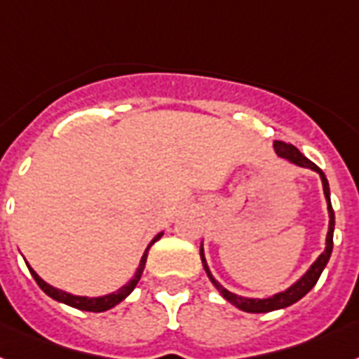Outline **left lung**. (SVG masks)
I'll return each instance as SVG.
<instances>
[{
	"instance_id": "1",
	"label": "left lung",
	"mask_w": 359,
	"mask_h": 359,
	"mask_svg": "<svg viewBox=\"0 0 359 359\" xmlns=\"http://www.w3.org/2000/svg\"><path fill=\"white\" fill-rule=\"evenodd\" d=\"M275 152L279 154L280 158L288 159L290 163L293 165H297V167H304V168H312L313 172H318L321 176V183H323V191H325V198H327L328 203V216H330V222H328V233H327V245H325V251L318 257V260L313 262L310 268H308L306 273L297 280V283H293L290 288H286L284 292L275 293L271 297L268 299H250V297H240L236 293L229 292L222 286L218 280L212 277L211 269L207 266L205 260V253H203V245H200V257H201V264H203V269H205L207 277L211 279V283L215 284V288L222 293V297L229 301L233 306L240 308V310H244V312L250 313H266V312H273V310H280V308L292 306L293 303H297L299 299H303L310 290L316 286V283L321 277L323 269L325 266L328 264V259H330V255H332V248H334V226H336V216H334V209L332 203H330V187H328V180L325 176L321 168L312 163L308 158H304L303 154L299 152L297 148L293 147V144L284 143V141H275L273 143Z\"/></svg>"
}]
</instances>
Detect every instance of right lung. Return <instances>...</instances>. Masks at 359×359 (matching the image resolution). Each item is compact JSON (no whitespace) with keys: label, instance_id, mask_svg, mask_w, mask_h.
Segmentation results:
<instances>
[{"label":"right lung","instance_id":"1","mask_svg":"<svg viewBox=\"0 0 359 359\" xmlns=\"http://www.w3.org/2000/svg\"><path fill=\"white\" fill-rule=\"evenodd\" d=\"M161 236H163V233H158V235L152 238V242L148 244V248L144 250L143 257H141V262H139L137 271H135V275L132 277V280H130L128 284H124L123 288H119L117 292L108 293V295H102V297H80V295H73V293H67V292H64V290H58V288H55V286H51V284H47L43 279H40L36 271H34L31 266L27 264V268H29V271H31V275L34 277V280H36L38 286H40V288L43 290V292H46L49 297H53L55 301H58V303H64V304H67V306L79 308V310H86V312H106V310H109V308H114L115 304H119L121 301H124V299L128 297L130 293L133 292V288L137 286L139 279H141V275H143L144 264H147L148 250H150L154 242H158Z\"/></svg>","mask_w":359,"mask_h":359}]
</instances>
